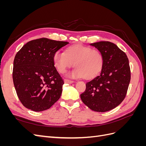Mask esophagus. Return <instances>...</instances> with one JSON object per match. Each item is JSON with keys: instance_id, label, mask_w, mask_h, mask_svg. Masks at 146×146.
I'll use <instances>...</instances> for the list:
<instances>
[{"instance_id": "34e87169", "label": "esophagus", "mask_w": 146, "mask_h": 146, "mask_svg": "<svg viewBox=\"0 0 146 146\" xmlns=\"http://www.w3.org/2000/svg\"><path fill=\"white\" fill-rule=\"evenodd\" d=\"M64 82H65V83H67L71 84V83H73L74 82V81L69 80V79H64Z\"/></svg>"}]
</instances>
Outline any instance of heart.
I'll use <instances>...</instances> for the list:
<instances>
[{"instance_id":"b5f03b06","label":"heart","mask_w":146,"mask_h":146,"mask_svg":"<svg viewBox=\"0 0 146 146\" xmlns=\"http://www.w3.org/2000/svg\"><path fill=\"white\" fill-rule=\"evenodd\" d=\"M54 63L57 70L64 73L73 65L75 67L69 76L73 78L86 79L96 77L104 66V56L97 49L80 44L69 47L66 52L57 50L54 55Z\"/></svg>"}]
</instances>
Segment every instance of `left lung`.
Masks as SVG:
<instances>
[{
	"mask_svg": "<svg viewBox=\"0 0 146 146\" xmlns=\"http://www.w3.org/2000/svg\"><path fill=\"white\" fill-rule=\"evenodd\" d=\"M104 56V66L100 75L86 83L80 94L83 102L98 112L110 111L125 99L130 82L129 59L124 52L109 41L91 44Z\"/></svg>",
	"mask_w": 146,
	"mask_h": 146,
	"instance_id": "8db88e82",
	"label": "left lung"
}]
</instances>
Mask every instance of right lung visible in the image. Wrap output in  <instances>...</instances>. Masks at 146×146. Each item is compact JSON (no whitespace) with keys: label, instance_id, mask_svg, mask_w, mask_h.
Wrapping results in <instances>:
<instances>
[{"label":"right lung","instance_id":"add662e5","mask_svg":"<svg viewBox=\"0 0 146 146\" xmlns=\"http://www.w3.org/2000/svg\"><path fill=\"white\" fill-rule=\"evenodd\" d=\"M68 44L42 38L28 42L17 52L13 80L25 107L42 111L60 99L64 81L54 66V55Z\"/></svg>","mask_w":146,"mask_h":146}]
</instances>
